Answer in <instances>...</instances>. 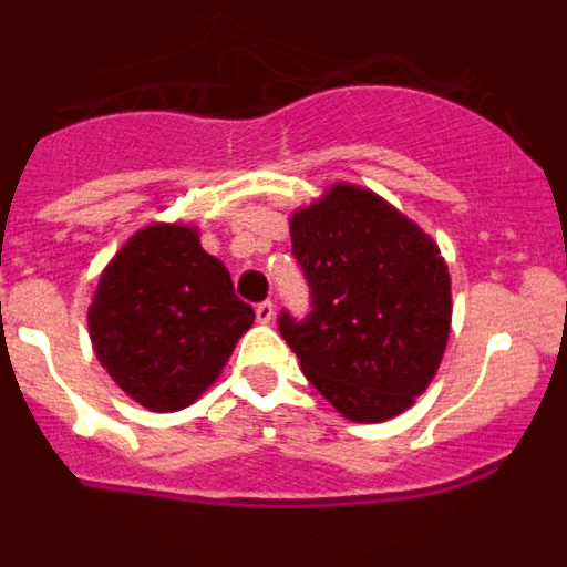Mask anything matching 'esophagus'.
<instances>
[{
  "label": "esophagus",
  "mask_w": 567,
  "mask_h": 567,
  "mask_svg": "<svg viewBox=\"0 0 567 567\" xmlns=\"http://www.w3.org/2000/svg\"><path fill=\"white\" fill-rule=\"evenodd\" d=\"M255 318H258V323H272L275 320L272 300H264V303H258V307H255Z\"/></svg>",
  "instance_id": "34e87169"
}]
</instances>
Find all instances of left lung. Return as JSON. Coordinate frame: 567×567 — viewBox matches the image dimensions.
I'll use <instances>...</instances> for the list:
<instances>
[{
	"instance_id": "8db88e82",
	"label": "left lung",
	"mask_w": 567,
	"mask_h": 567,
	"mask_svg": "<svg viewBox=\"0 0 567 567\" xmlns=\"http://www.w3.org/2000/svg\"><path fill=\"white\" fill-rule=\"evenodd\" d=\"M312 315H280L309 383L354 423H385L429 389L452 332L437 240L369 187L334 182L289 215Z\"/></svg>"
}]
</instances>
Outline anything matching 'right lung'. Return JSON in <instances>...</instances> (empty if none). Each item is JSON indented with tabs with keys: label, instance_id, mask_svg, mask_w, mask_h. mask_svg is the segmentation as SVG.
Listing matches in <instances>:
<instances>
[{
	"label": "right lung",
	"instance_id": "right-lung-1",
	"mask_svg": "<svg viewBox=\"0 0 567 567\" xmlns=\"http://www.w3.org/2000/svg\"><path fill=\"white\" fill-rule=\"evenodd\" d=\"M252 320L227 267L202 247V229L184 221H153L130 235L87 307L102 369L155 414L202 398Z\"/></svg>",
	"mask_w": 567,
	"mask_h": 567
}]
</instances>
